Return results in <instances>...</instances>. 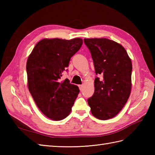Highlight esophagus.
I'll return each instance as SVG.
<instances>
[{"mask_svg": "<svg viewBox=\"0 0 155 155\" xmlns=\"http://www.w3.org/2000/svg\"><path fill=\"white\" fill-rule=\"evenodd\" d=\"M78 87H79V89H80L81 91H82V90L83 89V84L78 85Z\"/></svg>", "mask_w": 155, "mask_h": 155, "instance_id": "esophagus-1", "label": "esophagus"}]
</instances>
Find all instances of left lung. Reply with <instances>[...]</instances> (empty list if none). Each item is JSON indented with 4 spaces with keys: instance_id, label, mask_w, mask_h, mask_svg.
Returning a JSON list of instances; mask_svg holds the SVG:
<instances>
[{
    "instance_id": "8db88e82",
    "label": "left lung",
    "mask_w": 155,
    "mask_h": 155,
    "mask_svg": "<svg viewBox=\"0 0 155 155\" xmlns=\"http://www.w3.org/2000/svg\"><path fill=\"white\" fill-rule=\"evenodd\" d=\"M91 53L95 73L103 75L94 80V93L88 99L91 113L100 120L114 117L130 96L132 62L124 48L110 39L84 38Z\"/></svg>"
}]
</instances>
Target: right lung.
I'll list each match as a JSON object with an SVG mask.
<instances>
[{"label":"right lung","instance_id":"1","mask_svg":"<svg viewBox=\"0 0 155 155\" xmlns=\"http://www.w3.org/2000/svg\"><path fill=\"white\" fill-rule=\"evenodd\" d=\"M83 39L44 38L35 45L27 62L28 90L38 108L53 120L70 114L79 88L68 78L60 82L71 58L81 48Z\"/></svg>","mask_w":155,"mask_h":155}]
</instances>
